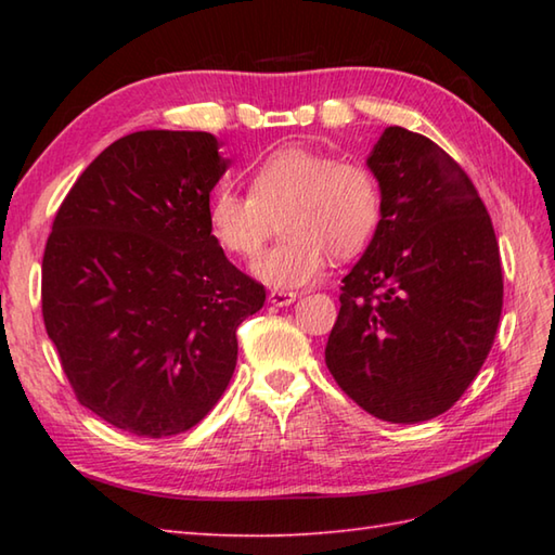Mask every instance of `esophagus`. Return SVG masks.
I'll return each instance as SVG.
<instances>
[{"mask_svg":"<svg viewBox=\"0 0 555 555\" xmlns=\"http://www.w3.org/2000/svg\"><path fill=\"white\" fill-rule=\"evenodd\" d=\"M296 298L298 296L293 291H271L269 293V302L276 305V308H286V305H291Z\"/></svg>","mask_w":555,"mask_h":555,"instance_id":"34e87169","label":"esophagus"}]
</instances>
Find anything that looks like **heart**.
<instances>
[{"label": "heart", "mask_w": 555, "mask_h": 555, "mask_svg": "<svg viewBox=\"0 0 555 555\" xmlns=\"http://www.w3.org/2000/svg\"><path fill=\"white\" fill-rule=\"evenodd\" d=\"M379 219L382 188L367 164L308 147L271 152L250 173V195L221 183L207 205L211 238L245 259L262 253L279 221L284 238L253 267L271 288L310 284L326 255H360Z\"/></svg>", "instance_id": "heart-1"}]
</instances>
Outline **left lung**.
I'll return each mask as SVG.
<instances>
[{"mask_svg":"<svg viewBox=\"0 0 555 555\" xmlns=\"http://www.w3.org/2000/svg\"><path fill=\"white\" fill-rule=\"evenodd\" d=\"M367 167L382 219L344 279L326 367L370 415L415 424L451 408L489 356L499 243L473 181L429 138L388 126Z\"/></svg>","mask_w":555,"mask_h":555,"instance_id":"left-lung-1","label":"left lung"}]
</instances>
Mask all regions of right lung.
I'll return each instance as SVG.
<instances>
[{"label":"right lung","mask_w":555,"mask_h":555,"mask_svg":"<svg viewBox=\"0 0 555 555\" xmlns=\"http://www.w3.org/2000/svg\"><path fill=\"white\" fill-rule=\"evenodd\" d=\"M205 131L112 143L59 207L42 257V317L80 405L147 439L188 431L238 360L235 328L264 286L207 223L231 159Z\"/></svg>","instance_id":"right-lung-1"}]
</instances>
